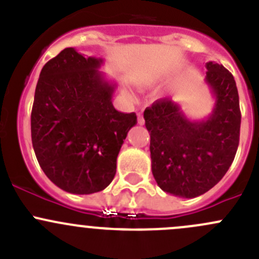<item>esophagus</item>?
Returning <instances> with one entry per match:
<instances>
[{"label": "esophagus", "instance_id": "34e87169", "mask_svg": "<svg viewBox=\"0 0 259 259\" xmlns=\"http://www.w3.org/2000/svg\"><path fill=\"white\" fill-rule=\"evenodd\" d=\"M138 122H139L140 125L144 124V117H143V114L142 113L138 114Z\"/></svg>", "mask_w": 259, "mask_h": 259}]
</instances>
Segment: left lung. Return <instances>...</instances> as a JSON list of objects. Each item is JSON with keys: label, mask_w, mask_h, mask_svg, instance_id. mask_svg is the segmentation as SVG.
I'll list each match as a JSON object with an SVG mask.
<instances>
[{"label": "left lung", "mask_w": 259, "mask_h": 259, "mask_svg": "<svg viewBox=\"0 0 259 259\" xmlns=\"http://www.w3.org/2000/svg\"><path fill=\"white\" fill-rule=\"evenodd\" d=\"M205 67V83L215 101L207 119H188L169 98L144 111L154 178L161 190L180 198L211 189L228 171L239 144L241 110L233 75L213 61Z\"/></svg>", "instance_id": "8db88e82"}]
</instances>
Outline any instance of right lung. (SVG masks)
<instances>
[{"label": "right lung", "instance_id": "add662e5", "mask_svg": "<svg viewBox=\"0 0 259 259\" xmlns=\"http://www.w3.org/2000/svg\"><path fill=\"white\" fill-rule=\"evenodd\" d=\"M104 60L74 48L46 62L31 113V138L46 177L72 194L104 190L116 173V158L137 114L114 108L116 83L100 71Z\"/></svg>", "mask_w": 259, "mask_h": 259}]
</instances>
